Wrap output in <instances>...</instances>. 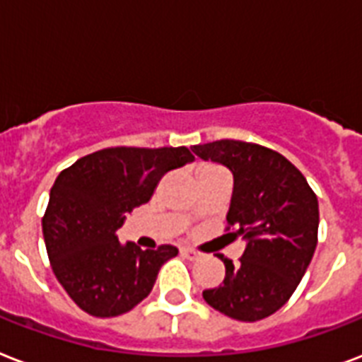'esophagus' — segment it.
Masks as SVG:
<instances>
[{
    "label": "esophagus",
    "mask_w": 362,
    "mask_h": 362,
    "mask_svg": "<svg viewBox=\"0 0 362 362\" xmlns=\"http://www.w3.org/2000/svg\"><path fill=\"white\" fill-rule=\"evenodd\" d=\"M181 253H183L187 259H198V257H202L200 251H196V249L192 247H183L181 249Z\"/></svg>",
    "instance_id": "esophagus-1"
}]
</instances>
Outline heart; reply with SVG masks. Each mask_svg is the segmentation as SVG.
Here are the masks:
<instances>
[{
  "mask_svg": "<svg viewBox=\"0 0 362 362\" xmlns=\"http://www.w3.org/2000/svg\"><path fill=\"white\" fill-rule=\"evenodd\" d=\"M207 168H219V166H213V164H204V166H200V170H207Z\"/></svg>",
  "mask_w": 362,
  "mask_h": 362,
  "instance_id": "b5f03b06",
  "label": "heart"
}]
</instances>
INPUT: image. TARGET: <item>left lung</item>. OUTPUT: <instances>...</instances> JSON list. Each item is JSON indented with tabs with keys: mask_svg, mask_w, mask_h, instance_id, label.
<instances>
[{
	"mask_svg": "<svg viewBox=\"0 0 362 362\" xmlns=\"http://www.w3.org/2000/svg\"><path fill=\"white\" fill-rule=\"evenodd\" d=\"M204 160L225 164L234 175L228 226L247 242L225 281L206 288L204 300L238 321H259L293 296L317 245L319 204L300 170L277 151L257 143L219 139L192 147Z\"/></svg>",
	"mask_w": 362,
	"mask_h": 362,
	"instance_id": "1",
	"label": "left lung"
}]
</instances>
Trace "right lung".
<instances>
[{"mask_svg": "<svg viewBox=\"0 0 362 362\" xmlns=\"http://www.w3.org/2000/svg\"><path fill=\"white\" fill-rule=\"evenodd\" d=\"M190 160L187 147H109L56 177L41 221L45 245L56 279L83 312L117 317L149 296L177 247L143 251L132 242L122 245L117 232L168 172Z\"/></svg>", "mask_w": 362, "mask_h": 362, "instance_id": "obj_1", "label": "right lung"}]
</instances>
